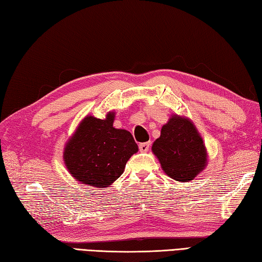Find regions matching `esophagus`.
Here are the masks:
<instances>
[{"label":"esophagus","mask_w":262,"mask_h":262,"mask_svg":"<svg viewBox=\"0 0 262 262\" xmlns=\"http://www.w3.org/2000/svg\"><path fill=\"white\" fill-rule=\"evenodd\" d=\"M149 147H150V144L149 142H141V144L139 145V149L140 151H148L149 150Z\"/></svg>","instance_id":"obj_1"}]
</instances>
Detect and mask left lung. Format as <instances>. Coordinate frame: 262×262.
Wrapping results in <instances>:
<instances>
[{
	"label": "left lung",
	"mask_w": 262,
	"mask_h": 262,
	"mask_svg": "<svg viewBox=\"0 0 262 262\" xmlns=\"http://www.w3.org/2000/svg\"><path fill=\"white\" fill-rule=\"evenodd\" d=\"M151 150L165 173L177 181L192 180L206 164V149L200 133L189 120L178 115L163 125Z\"/></svg>",
	"instance_id": "left-lung-1"
}]
</instances>
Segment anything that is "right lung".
<instances>
[{
  "label": "right lung",
  "instance_id": "obj_1",
  "mask_svg": "<svg viewBox=\"0 0 262 262\" xmlns=\"http://www.w3.org/2000/svg\"><path fill=\"white\" fill-rule=\"evenodd\" d=\"M114 116V113H108L105 120L86 116L66 145L65 164L82 184L108 187L138 151L131 133L113 126Z\"/></svg>",
  "mask_w": 262,
  "mask_h": 262
}]
</instances>
